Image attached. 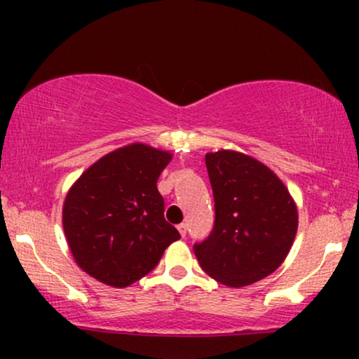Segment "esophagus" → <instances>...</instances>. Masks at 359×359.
<instances>
[{
    "mask_svg": "<svg viewBox=\"0 0 359 359\" xmlns=\"http://www.w3.org/2000/svg\"><path fill=\"white\" fill-rule=\"evenodd\" d=\"M177 229H179L180 236L185 238V234H187V224H185V222H182V224H179V226H177Z\"/></svg>",
    "mask_w": 359,
    "mask_h": 359,
    "instance_id": "esophagus-1",
    "label": "esophagus"
}]
</instances>
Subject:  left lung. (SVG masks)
Returning a JSON list of instances; mask_svg holds the SVG:
<instances>
[{
	"label": "left lung",
	"instance_id": "8db88e82",
	"mask_svg": "<svg viewBox=\"0 0 359 359\" xmlns=\"http://www.w3.org/2000/svg\"><path fill=\"white\" fill-rule=\"evenodd\" d=\"M214 196L212 233L194 246L209 277L246 287L287 258L299 226L297 204L271 168L236 150L205 154Z\"/></svg>",
	"mask_w": 359,
	"mask_h": 359
}]
</instances>
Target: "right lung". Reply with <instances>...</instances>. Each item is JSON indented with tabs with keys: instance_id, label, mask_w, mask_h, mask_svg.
I'll return each instance as SVG.
<instances>
[{
	"instance_id": "right-lung-1",
	"label": "right lung",
	"mask_w": 359,
	"mask_h": 359,
	"mask_svg": "<svg viewBox=\"0 0 359 359\" xmlns=\"http://www.w3.org/2000/svg\"><path fill=\"white\" fill-rule=\"evenodd\" d=\"M170 151L130 143L94 162L65 196L62 224L74 259L114 288L130 287L156 266L180 234L163 217L156 180Z\"/></svg>"
}]
</instances>
